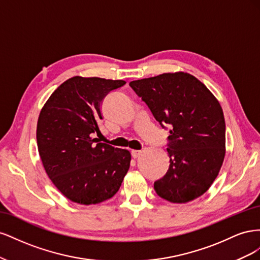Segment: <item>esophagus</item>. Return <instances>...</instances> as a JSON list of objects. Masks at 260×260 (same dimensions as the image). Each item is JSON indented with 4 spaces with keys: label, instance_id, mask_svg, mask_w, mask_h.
<instances>
[{
    "label": "esophagus",
    "instance_id": "obj_1",
    "mask_svg": "<svg viewBox=\"0 0 260 260\" xmlns=\"http://www.w3.org/2000/svg\"><path fill=\"white\" fill-rule=\"evenodd\" d=\"M131 155H132V157L133 158H138V157L141 155V151H132L131 152Z\"/></svg>",
    "mask_w": 260,
    "mask_h": 260
}]
</instances>
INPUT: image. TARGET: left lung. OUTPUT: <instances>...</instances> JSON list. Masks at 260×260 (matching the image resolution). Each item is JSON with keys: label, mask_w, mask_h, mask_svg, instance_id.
Returning <instances> with one entry per match:
<instances>
[{"label": "left lung", "mask_w": 260, "mask_h": 260, "mask_svg": "<svg viewBox=\"0 0 260 260\" xmlns=\"http://www.w3.org/2000/svg\"><path fill=\"white\" fill-rule=\"evenodd\" d=\"M129 85L162 128L169 124V169L154 182L171 203H187L205 193L217 178L225 154V122L217 99L186 73L162 74Z\"/></svg>", "instance_id": "left-lung-1"}]
</instances>
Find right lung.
I'll list each match as a JSON object with an SVG mask.
<instances>
[{"mask_svg":"<svg viewBox=\"0 0 260 260\" xmlns=\"http://www.w3.org/2000/svg\"><path fill=\"white\" fill-rule=\"evenodd\" d=\"M123 80L76 76L61 83L44 104L37 124L43 167L58 191L72 202L92 205L118 192L130 167L127 149L102 143V102Z\"/></svg>","mask_w":260,"mask_h":260,"instance_id":"1","label":"right lung"}]
</instances>
